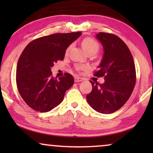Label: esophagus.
<instances>
[{"label":"esophagus","mask_w":153,"mask_h":153,"mask_svg":"<svg viewBox=\"0 0 153 153\" xmlns=\"http://www.w3.org/2000/svg\"><path fill=\"white\" fill-rule=\"evenodd\" d=\"M83 81V78H80V77H79V76H75L74 77V81H75V82H80V81Z\"/></svg>","instance_id":"1"}]
</instances>
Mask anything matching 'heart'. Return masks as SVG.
Segmentation results:
<instances>
[{
	"instance_id": "b5f03b06",
	"label": "heart",
	"mask_w": 153,
	"mask_h": 153,
	"mask_svg": "<svg viewBox=\"0 0 153 153\" xmlns=\"http://www.w3.org/2000/svg\"><path fill=\"white\" fill-rule=\"evenodd\" d=\"M82 47L88 53H91V52L96 53V52L98 51V49H99V45H98V43L94 39L91 38V37H86V38H85L82 41ZM69 49H70V48H68V49H67L66 53L68 52ZM85 67L83 65L77 67V68L79 69V70L83 69Z\"/></svg>"
}]
</instances>
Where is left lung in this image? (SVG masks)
Listing matches in <instances>:
<instances>
[{
	"instance_id": "obj_1",
	"label": "left lung",
	"mask_w": 153,
	"mask_h": 153,
	"mask_svg": "<svg viewBox=\"0 0 153 153\" xmlns=\"http://www.w3.org/2000/svg\"><path fill=\"white\" fill-rule=\"evenodd\" d=\"M96 37L103 47L104 54L95 76H104V82L91 83L93 89L86 95L89 105L101 114H112L129 100L136 83L133 57L124 42L116 35L99 33Z\"/></svg>"
}]
</instances>
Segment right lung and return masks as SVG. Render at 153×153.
Here are the masks:
<instances>
[{
    "mask_svg": "<svg viewBox=\"0 0 153 153\" xmlns=\"http://www.w3.org/2000/svg\"><path fill=\"white\" fill-rule=\"evenodd\" d=\"M81 32L56 33L30 42L19 58L16 81L19 93L33 110L48 112L63 100L66 91L74 84L72 75L54 79L51 68L64 59L67 48Z\"/></svg>",
    "mask_w": 153,
    "mask_h": 153,
    "instance_id": "1",
    "label": "right lung"
}]
</instances>
